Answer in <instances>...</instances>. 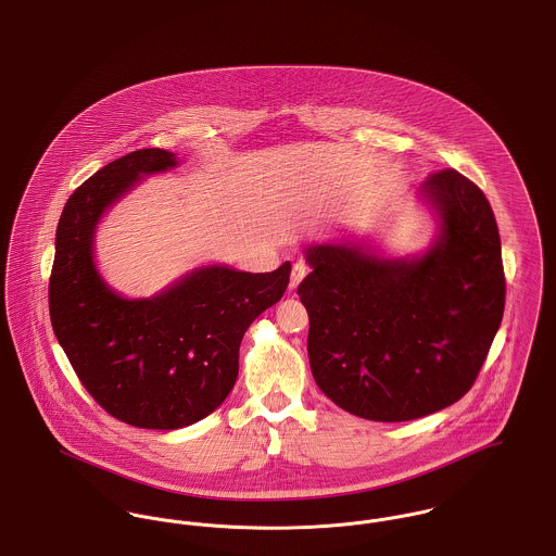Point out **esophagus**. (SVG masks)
Listing matches in <instances>:
<instances>
[{
  "instance_id": "34e87169",
  "label": "esophagus",
  "mask_w": 556,
  "mask_h": 556,
  "mask_svg": "<svg viewBox=\"0 0 556 556\" xmlns=\"http://www.w3.org/2000/svg\"><path fill=\"white\" fill-rule=\"evenodd\" d=\"M306 273H308V266L304 264V262H296L294 266H292V275H290V290H296L299 288L300 281L306 277Z\"/></svg>"
}]
</instances>
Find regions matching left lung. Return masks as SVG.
Masks as SVG:
<instances>
[{"label":"left lung","mask_w":556,"mask_h":556,"mask_svg":"<svg viewBox=\"0 0 556 556\" xmlns=\"http://www.w3.org/2000/svg\"><path fill=\"white\" fill-rule=\"evenodd\" d=\"M419 194L440 217L424 256L381 257L357 243L306 248L299 286L317 387L370 421H410L470 391L506 302L502 241L484 192L455 169Z\"/></svg>","instance_id":"left-lung-1"}]
</instances>
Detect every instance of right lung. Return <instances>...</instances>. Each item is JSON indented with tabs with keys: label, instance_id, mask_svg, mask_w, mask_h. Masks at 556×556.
I'll return each mask as SVG.
<instances>
[{
	"label": "right lung",
	"instance_id": "obj_1",
	"mask_svg": "<svg viewBox=\"0 0 556 556\" xmlns=\"http://www.w3.org/2000/svg\"><path fill=\"white\" fill-rule=\"evenodd\" d=\"M175 165L161 148L112 161L76 188L56 226L54 337L92 400L132 428H186L214 413L237 381L243 334L281 300L292 270L290 262L273 273L205 266L154 299L108 288L92 262L97 222L139 177Z\"/></svg>",
	"mask_w": 556,
	"mask_h": 556
}]
</instances>
